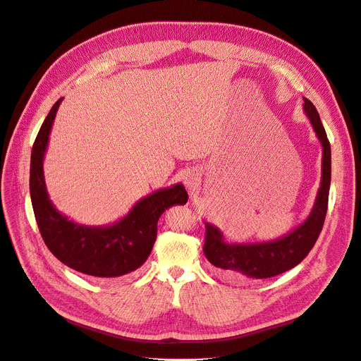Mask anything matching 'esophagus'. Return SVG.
Segmentation results:
<instances>
[{"instance_id":"1","label":"esophagus","mask_w":361,"mask_h":361,"mask_svg":"<svg viewBox=\"0 0 361 361\" xmlns=\"http://www.w3.org/2000/svg\"><path fill=\"white\" fill-rule=\"evenodd\" d=\"M183 181H184V185L188 188V192L196 193L199 190L200 183H202V176L197 169H188Z\"/></svg>"}]
</instances>
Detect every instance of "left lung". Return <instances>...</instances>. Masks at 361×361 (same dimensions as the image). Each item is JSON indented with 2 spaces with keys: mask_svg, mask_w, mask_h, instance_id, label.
I'll list each match as a JSON object with an SVG mask.
<instances>
[{
  "mask_svg": "<svg viewBox=\"0 0 361 361\" xmlns=\"http://www.w3.org/2000/svg\"><path fill=\"white\" fill-rule=\"evenodd\" d=\"M302 109L322 146V178L309 216L288 234L260 243H228L222 231L204 221V255L214 267L238 279H264L290 271L305 259L324 226L331 187V145L314 105L302 98Z\"/></svg>",
  "mask_w": 361,
  "mask_h": 361,
  "instance_id": "left-lung-1",
  "label": "left lung"
}]
</instances>
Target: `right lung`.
Returning a JSON list of instances; mask_svg holds the SVG:
<instances>
[{"label":"right lung","mask_w":361,"mask_h":361,"mask_svg":"<svg viewBox=\"0 0 361 361\" xmlns=\"http://www.w3.org/2000/svg\"><path fill=\"white\" fill-rule=\"evenodd\" d=\"M63 98L47 116L30 157V199L41 235L49 252L68 268L99 278H116L139 269L157 240L159 216L168 207L187 203L181 183L142 197L127 215L108 225H85L56 211L49 199L44 158L51 128Z\"/></svg>","instance_id":"add662e5"}]
</instances>
